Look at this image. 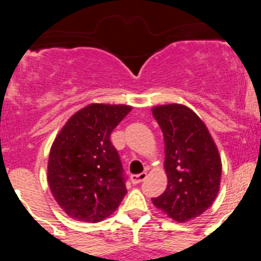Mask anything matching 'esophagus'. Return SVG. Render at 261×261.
Returning a JSON list of instances; mask_svg holds the SVG:
<instances>
[{
    "instance_id": "esophagus-1",
    "label": "esophagus",
    "mask_w": 261,
    "mask_h": 261,
    "mask_svg": "<svg viewBox=\"0 0 261 261\" xmlns=\"http://www.w3.org/2000/svg\"><path fill=\"white\" fill-rule=\"evenodd\" d=\"M145 178H146V173L145 172H143V173L133 174V176H131V182H133L134 185H136V184H140V182H143Z\"/></svg>"
}]
</instances>
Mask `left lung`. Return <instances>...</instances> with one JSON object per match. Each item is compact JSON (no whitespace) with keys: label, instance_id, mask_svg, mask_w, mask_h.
Masks as SVG:
<instances>
[{"label":"left lung","instance_id":"1","mask_svg":"<svg viewBox=\"0 0 261 261\" xmlns=\"http://www.w3.org/2000/svg\"><path fill=\"white\" fill-rule=\"evenodd\" d=\"M164 139L167 189L154 205L176 222L203 214L216 200L222 176L218 148L205 123L182 105L151 108Z\"/></svg>","mask_w":261,"mask_h":261}]
</instances>
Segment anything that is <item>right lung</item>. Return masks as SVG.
Here are the masks:
<instances>
[{"instance_id":"obj_1","label":"right lung","mask_w":261,"mask_h":261,"mask_svg":"<svg viewBox=\"0 0 261 261\" xmlns=\"http://www.w3.org/2000/svg\"><path fill=\"white\" fill-rule=\"evenodd\" d=\"M131 108L92 103L72 115L56 136L47 179L53 198L70 218L97 223L125 198L126 178L111 134Z\"/></svg>"}]
</instances>
